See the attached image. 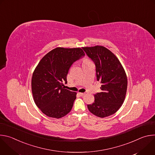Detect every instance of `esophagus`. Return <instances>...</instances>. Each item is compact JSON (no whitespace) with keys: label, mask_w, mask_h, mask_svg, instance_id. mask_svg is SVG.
Here are the masks:
<instances>
[{"label":"esophagus","mask_w":155,"mask_h":155,"mask_svg":"<svg viewBox=\"0 0 155 155\" xmlns=\"http://www.w3.org/2000/svg\"><path fill=\"white\" fill-rule=\"evenodd\" d=\"M79 94H80L81 96H84V95L85 94V93H79Z\"/></svg>","instance_id":"1"}]
</instances>
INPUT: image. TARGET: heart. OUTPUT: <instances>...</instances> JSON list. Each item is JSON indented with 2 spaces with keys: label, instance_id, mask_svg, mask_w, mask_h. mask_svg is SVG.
<instances>
[{
  "label": "heart",
  "instance_id": "heart-1",
  "mask_svg": "<svg viewBox=\"0 0 155 155\" xmlns=\"http://www.w3.org/2000/svg\"><path fill=\"white\" fill-rule=\"evenodd\" d=\"M90 61L89 60V59H84V60H83V63L84 62H90Z\"/></svg>",
  "mask_w": 155,
  "mask_h": 155
}]
</instances>
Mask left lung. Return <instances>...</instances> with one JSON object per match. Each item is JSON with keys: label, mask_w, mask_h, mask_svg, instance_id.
I'll return each mask as SVG.
<instances>
[{"label": "left lung", "mask_w": 155, "mask_h": 155, "mask_svg": "<svg viewBox=\"0 0 155 155\" xmlns=\"http://www.w3.org/2000/svg\"><path fill=\"white\" fill-rule=\"evenodd\" d=\"M94 63L97 80L101 81V93L94 95V102L87 105L90 112L104 118L117 112L123 104L127 80L122 65L115 55L102 46L83 47Z\"/></svg>", "instance_id": "obj_1"}]
</instances>
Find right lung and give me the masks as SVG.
I'll use <instances>...</instances> for the list:
<instances>
[{"label": "right lung", "instance_id": "right-lung-1", "mask_svg": "<svg viewBox=\"0 0 155 155\" xmlns=\"http://www.w3.org/2000/svg\"><path fill=\"white\" fill-rule=\"evenodd\" d=\"M84 56L79 48H56L39 62L32 77L34 102L47 116L60 118L69 114L77 93L65 89L71 65Z\"/></svg>", "mask_w": 155, "mask_h": 155}]
</instances>
